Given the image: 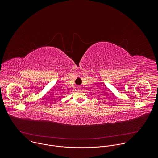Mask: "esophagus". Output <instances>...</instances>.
Returning a JSON list of instances; mask_svg holds the SVG:
<instances>
[{
	"instance_id": "esophagus-1",
	"label": "esophagus",
	"mask_w": 158,
	"mask_h": 158,
	"mask_svg": "<svg viewBox=\"0 0 158 158\" xmlns=\"http://www.w3.org/2000/svg\"><path fill=\"white\" fill-rule=\"evenodd\" d=\"M77 89H81V86H77Z\"/></svg>"
}]
</instances>
